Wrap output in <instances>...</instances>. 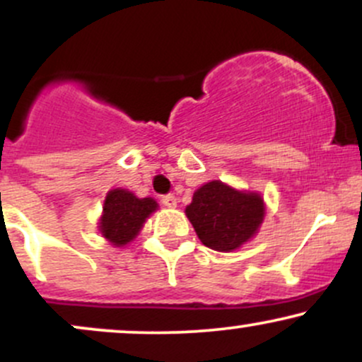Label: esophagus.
Masks as SVG:
<instances>
[{"label":"esophagus","mask_w":362,"mask_h":362,"mask_svg":"<svg viewBox=\"0 0 362 362\" xmlns=\"http://www.w3.org/2000/svg\"><path fill=\"white\" fill-rule=\"evenodd\" d=\"M161 204L167 207H175L177 206V197L173 194H167L161 197Z\"/></svg>","instance_id":"1"}]
</instances>
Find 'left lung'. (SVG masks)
<instances>
[{"instance_id":"8db88e82","label":"left lung","mask_w":362,"mask_h":362,"mask_svg":"<svg viewBox=\"0 0 362 362\" xmlns=\"http://www.w3.org/2000/svg\"><path fill=\"white\" fill-rule=\"evenodd\" d=\"M185 214L206 247L230 252L257 233L264 219V201L259 194L240 192L214 180L197 189Z\"/></svg>"}]
</instances>
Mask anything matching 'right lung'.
Wrapping results in <instances>:
<instances>
[{"label":"right lung","mask_w":362,"mask_h":362,"mask_svg":"<svg viewBox=\"0 0 362 362\" xmlns=\"http://www.w3.org/2000/svg\"><path fill=\"white\" fill-rule=\"evenodd\" d=\"M158 207L151 197L138 199L124 189H114L107 194L100 219L102 235L110 243L126 245L136 238L146 218Z\"/></svg>","instance_id":"right-lung-1"}]
</instances>
